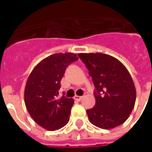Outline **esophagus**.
<instances>
[{"label":"esophagus","mask_w":152,"mask_h":152,"mask_svg":"<svg viewBox=\"0 0 152 152\" xmlns=\"http://www.w3.org/2000/svg\"><path fill=\"white\" fill-rule=\"evenodd\" d=\"M82 96H78V95H76L75 97H74V99L75 100H76V101H80L81 99H82Z\"/></svg>","instance_id":"1"}]
</instances>
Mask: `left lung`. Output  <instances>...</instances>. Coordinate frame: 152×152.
<instances>
[{
	"label": "left lung",
	"instance_id": "left-lung-1",
	"mask_svg": "<svg viewBox=\"0 0 152 152\" xmlns=\"http://www.w3.org/2000/svg\"><path fill=\"white\" fill-rule=\"evenodd\" d=\"M78 56L89 70L95 87V106L86 111L89 121L103 129L122 124L136 101V89L127 68L105 53H79Z\"/></svg>",
	"mask_w": 152,
	"mask_h": 152
}]
</instances>
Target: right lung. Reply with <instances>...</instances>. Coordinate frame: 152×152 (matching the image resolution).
<instances>
[{
    "instance_id": "1",
    "label": "right lung",
    "mask_w": 152,
    "mask_h": 152,
    "mask_svg": "<svg viewBox=\"0 0 152 152\" xmlns=\"http://www.w3.org/2000/svg\"><path fill=\"white\" fill-rule=\"evenodd\" d=\"M76 60L73 53H54L40 61L28 76L25 105L35 122L46 130H58L69 121L74 100L59 98L58 90L66 68Z\"/></svg>"
}]
</instances>
